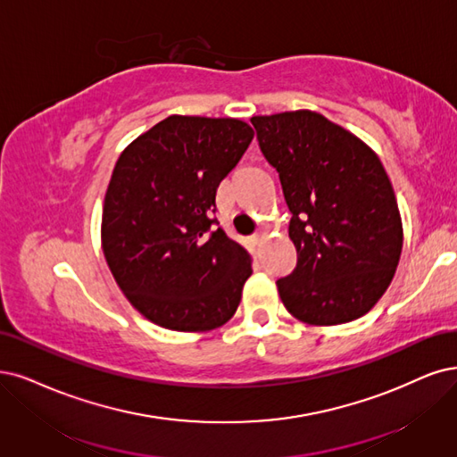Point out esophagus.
<instances>
[{
	"mask_svg": "<svg viewBox=\"0 0 457 457\" xmlns=\"http://www.w3.org/2000/svg\"><path fill=\"white\" fill-rule=\"evenodd\" d=\"M250 241L254 243V245H260V243L263 241V233H254V235H252V237H250Z\"/></svg>",
	"mask_w": 457,
	"mask_h": 457,
	"instance_id": "34e87169",
	"label": "esophagus"
}]
</instances>
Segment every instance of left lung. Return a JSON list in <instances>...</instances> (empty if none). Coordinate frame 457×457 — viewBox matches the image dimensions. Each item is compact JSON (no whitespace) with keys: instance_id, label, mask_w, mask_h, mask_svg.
<instances>
[{"instance_id":"1","label":"left lung","mask_w":457,"mask_h":457,"mask_svg":"<svg viewBox=\"0 0 457 457\" xmlns=\"http://www.w3.org/2000/svg\"><path fill=\"white\" fill-rule=\"evenodd\" d=\"M250 122L292 212L297 265L277 280L284 307L312 326L363 316L390 286L403 248L397 199L378 156L312 111Z\"/></svg>"}]
</instances>
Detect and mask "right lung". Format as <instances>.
Masks as SVG:
<instances>
[{
    "label": "right lung",
    "mask_w": 457,
    "mask_h": 457,
    "mask_svg": "<svg viewBox=\"0 0 457 457\" xmlns=\"http://www.w3.org/2000/svg\"><path fill=\"white\" fill-rule=\"evenodd\" d=\"M254 137L237 118L167 116L118 158L101 220L111 273L131 305L173 331L235 314L248 252L212 216L216 190Z\"/></svg>",
    "instance_id": "obj_1"
}]
</instances>
